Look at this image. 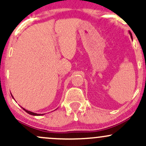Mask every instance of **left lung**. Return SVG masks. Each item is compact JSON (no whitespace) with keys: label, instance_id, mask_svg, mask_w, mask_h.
Returning <instances> with one entry per match:
<instances>
[{"label":"left lung","instance_id":"obj_1","mask_svg":"<svg viewBox=\"0 0 146 146\" xmlns=\"http://www.w3.org/2000/svg\"><path fill=\"white\" fill-rule=\"evenodd\" d=\"M129 33H130V37H131V38H132V33H131V32H130V31H129Z\"/></svg>","mask_w":146,"mask_h":146}]
</instances>
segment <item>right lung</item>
Here are the masks:
<instances>
[{
    "mask_svg": "<svg viewBox=\"0 0 146 146\" xmlns=\"http://www.w3.org/2000/svg\"><path fill=\"white\" fill-rule=\"evenodd\" d=\"M11 96H12V95H11ZM12 98H14V97L12 96ZM22 108H23V107H22ZM23 109L24 110H25V112H26V113H27L28 114H29V115H34V116H40V115H44V114H37V113H33V112H31V111H29V110H27L25 109L24 108H23Z\"/></svg>",
    "mask_w": 146,
    "mask_h": 146,
    "instance_id": "add662e5",
    "label": "right lung"
}]
</instances>
